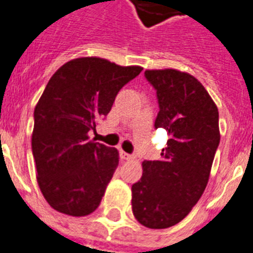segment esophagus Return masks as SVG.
I'll use <instances>...</instances> for the list:
<instances>
[{
  "label": "esophagus",
  "mask_w": 253,
  "mask_h": 253,
  "mask_svg": "<svg viewBox=\"0 0 253 253\" xmlns=\"http://www.w3.org/2000/svg\"><path fill=\"white\" fill-rule=\"evenodd\" d=\"M120 155H121V159H124V160H132L133 159V155L125 153V151H121Z\"/></svg>",
  "instance_id": "1"
}]
</instances>
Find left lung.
Wrapping results in <instances>:
<instances>
[{
    "label": "left lung",
    "instance_id": "1",
    "mask_svg": "<svg viewBox=\"0 0 253 253\" xmlns=\"http://www.w3.org/2000/svg\"><path fill=\"white\" fill-rule=\"evenodd\" d=\"M157 90L155 128L169 140L159 160L142 162L132 184V211L144 227L164 229L184 219L203 196L220 142L219 112L203 84L177 70H146Z\"/></svg>",
    "mask_w": 253,
    "mask_h": 253
}]
</instances>
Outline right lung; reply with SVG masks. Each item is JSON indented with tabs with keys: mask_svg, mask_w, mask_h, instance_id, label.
<instances>
[{
	"mask_svg": "<svg viewBox=\"0 0 253 253\" xmlns=\"http://www.w3.org/2000/svg\"><path fill=\"white\" fill-rule=\"evenodd\" d=\"M140 66H118L98 57L65 63L48 81L34 109L32 136L37 181L54 210L72 216L99 206L118 166L117 149L89 139Z\"/></svg>",
	"mask_w": 253,
	"mask_h": 253,
	"instance_id": "right-lung-1",
	"label": "right lung"
}]
</instances>
